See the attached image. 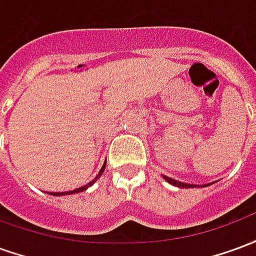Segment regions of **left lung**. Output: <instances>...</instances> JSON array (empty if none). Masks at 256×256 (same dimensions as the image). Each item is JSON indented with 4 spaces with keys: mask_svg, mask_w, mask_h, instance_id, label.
Segmentation results:
<instances>
[{
    "mask_svg": "<svg viewBox=\"0 0 256 256\" xmlns=\"http://www.w3.org/2000/svg\"><path fill=\"white\" fill-rule=\"evenodd\" d=\"M164 180H166L167 182L172 184L174 186H180V188H196V186H198V185H194V184L181 182V181H177V180L167 177V176H164ZM207 185H208V184H206V185H203V186H207Z\"/></svg>",
    "mask_w": 256,
    "mask_h": 256,
    "instance_id": "obj_1",
    "label": "left lung"
}]
</instances>
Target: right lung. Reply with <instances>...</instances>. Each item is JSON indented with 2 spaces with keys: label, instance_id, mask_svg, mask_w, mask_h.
Masks as SVG:
<instances>
[{
  "label": "right lung",
  "instance_id": "right-lung-1",
  "mask_svg": "<svg viewBox=\"0 0 256 256\" xmlns=\"http://www.w3.org/2000/svg\"><path fill=\"white\" fill-rule=\"evenodd\" d=\"M104 170H106V163H104V166L101 167V170H100V172H98V174L96 176L94 180H93V181H90V182L88 184V185H84V186H80V188H78V189H74V190H70V192H50V194H53V196H63V194H71V193L84 192V189L89 188L90 185H93V184H94L96 181H97V180H98V178L101 177V174H102V172H104Z\"/></svg>",
  "mask_w": 256,
  "mask_h": 256
}]
</instances>
